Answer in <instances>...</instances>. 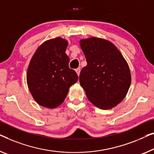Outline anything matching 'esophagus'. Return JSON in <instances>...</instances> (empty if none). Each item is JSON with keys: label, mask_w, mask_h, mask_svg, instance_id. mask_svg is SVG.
I'll list each match as a JSON object with an SVG mask.
<instances>
[{"label": "esophagus", "mask_w": 154, "mask_h": 154, "mask_svg": "<svg viewBox=\"0 0 154 154\" xmlns=\"http://www.w3.org/2000/svg\"><path fill=\"white\" fill-rule=\"evenodd\" d=\"M75 71H76V72H77V74L78 76H79V74H80V68H77V69L75 70Z\"/></svg>", "instance_id": "1"}]
</instances>
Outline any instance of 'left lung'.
Returning <instances> with one entry per match:
<instances>
[{"label": "left lung", "instance_id": "obj_1", "mask_svg": "<svg viewBox=\"0 0 154 154\" xmlns=\"http://www.w3.org/2000/svg\"><path fill=\"white\" fill-rule=\"evenodd\" d=\"M87 65L79 82L88 100L101 109H112L125 97L131 77L127 62L116 45L103 38L80 41Z\"/></svg>", "mask_w": 154, "mask_h": 154}]
</instances>
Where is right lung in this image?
Masks as SVG:
<instances>
[{
  "mask_svg": "<svg viewBox=\"0 0 154 154\" xmlns=\"http://www.w3.org/2000/svg\"><path fill=\"white\" fill-rule=\"evenodd\" d=\"M68 41L57 37L45 41L34 54L27 71V83L33 98L41 106L53 109L65 100L78 76L68 66L65 53Z\"/></svg>",
  "mask_w": 154,
  "mask_h": 154,
  "instance_id": "add662e5",
  "label": "right lung"
}]
</instances>
